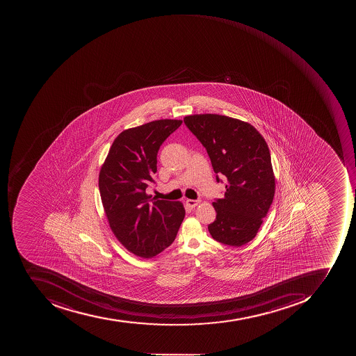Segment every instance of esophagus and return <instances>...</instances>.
<instances>
[{
  "instance_id": "obj_1",
  "label": "esophagus",
  "mask_w": 356,
  "mask_h": 356,
  "mask_svg": "<svg viewBox=\"0 0 356 356\" xmlns=\"http://www.w3.org/2000/svg\"><path fill=\"white\" fill-rule=\"evenodd\" d=\"M199 203H200V200H191V199H187L186 200V204L188 205L189 207H191V209L197 207Z\"/></svg>"
}]
</instances>
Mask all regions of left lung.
<instances>
[{"label":"left lung","instance_id":"1","mask_svg":"<svg viewBox=\"0 0 356 356\" xmlns=\"http://www.w3.org/2000/svg\"><path fill=\"white\" fill-rule=\"evenodd\" d=\"M184 123L207 149L218 175L228 179L225 197L213 202L216 220L211 237L229 246L254 240L275 195L270 149L254 126L219 114L185 116Z\"/></svg>","mask_w":356,"mask_h":356}]
</instances>
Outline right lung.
Returning a JSON list of instances; mask_svg holds the SVG:
<instances>
[{
  "mask_svg": "<svg viewBox=\"0 0 356 356\" xmlns=\"http://www.w3.org/2000/svg\"><path fill=\"white\" fill-rule=\"evenodd\" d=\"M181 120H159L122 131L99 172L100 197L110 228L136 256L153 258L175 242L185 217L183 204L147 193L155 183L157 153Z\"/></svg>",
  "mask_w": 356,
  "mask_h": 356,
  "instance_id": "right-lung-1",
  "label": "right lung"
}]
</instances>
